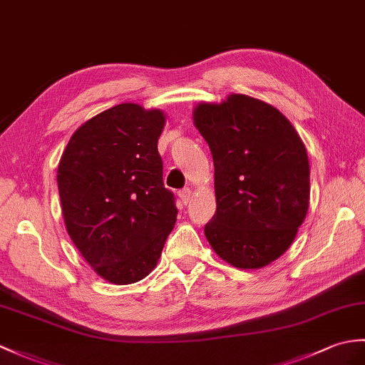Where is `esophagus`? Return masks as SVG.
<instances>
[{
    "label": "esophagus",
    "instance_id": "1",
    "mask_svg": "<svg viewBox=\"0 0 365 365\" xmlns=\"http://www.w3.org/2000/svg\"><path fill=\"white\" fill-rule=\"evenodd\" d=\"M191 190L190 188H183L179 191V197L182 199V202L185 203V205H188V202L191 200Z\"/></svg>",
    "mask_w": 365,
    "mask_h": 365
}]
</instances>
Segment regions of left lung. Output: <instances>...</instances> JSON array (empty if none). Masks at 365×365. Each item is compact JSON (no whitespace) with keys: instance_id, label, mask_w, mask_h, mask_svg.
Returning <instances> with one entry per match:
<instances>
[{"instance_id":"left-lung-1","label":"left lung","mask_w":365,"mask_h":365,"mask_svg":"<svg viewBox=\"0 0 365 365\" xmlns=\"http://www.w3.org/2000/svg\"><path fill=\"white\" fill-rule=\"evenodd\" d=\"M194 124L215 163L211 247L240 269H259L289 249L309 207V162L289 120L245 95L199 104Z\"/></svg>"}]
</instances>
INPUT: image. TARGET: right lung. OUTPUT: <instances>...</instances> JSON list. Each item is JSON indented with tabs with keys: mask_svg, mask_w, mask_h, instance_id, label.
<instances>
[{
	"mask_svg": "<svg viewBox=\"0 0 365 365\" xmlns=\"http://www.w3.org/2000/svg\"><path fill=\"white\" fill-rule=\"evenodd\" d=\"M163 127L162 110L115 106L73 133L58 163L66 232L110 283L148 277L177 221L157 149Z\"/></svg>",
	"mask_w": 365,
	"mask_h": 365,
	"instance_id": "right-lung-1",
	"label": "right lung"
}]
</instances>
